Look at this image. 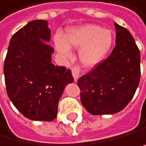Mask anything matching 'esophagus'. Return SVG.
Returning a JSON list of instances; mask_svg holds the SVG:
<instances>
[{"label": "esophagus", "mask_w": 146, "mask_h": 146, "mask_svg": "<svg viewBox=\"0 0 146 146\" xmlns=\"http://www.w3.org/2000/svg\"><path fill=\"white\" fill-rule=\"evenodd\" d=\"M79 74H80V68L78 66H75L72 68V76L75 79V81H77L79 78Z\"/></svg>", "instance_id": "1"}]
</instances>
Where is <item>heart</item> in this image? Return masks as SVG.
Listing matches in <instances>:
<instances>
[{"instance_id":"1","label":"heart","mask_w":146,"mask_h":146,"mask_svg":"<svg viewBox=\"0 0 146 146\" xmlns=\"http://www.w3.org/2000/svg\"><path fill=\"white\" fill-rule=\"evenodd\" d=\"M114 41L113 33L98 25H84L67 31L64 38L57 37L55 47L63 56H71L70 47L80 49L79 58L86 67H94L108 55Z\"/></svg>"}]
</instances>
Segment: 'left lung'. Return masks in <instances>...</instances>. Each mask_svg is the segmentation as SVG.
Masks as SVG:
<instances>
[{"label": "left lung", "mask_w": 146, "mask_h": 146, "mask_svg": "<svg viewBox=\"0 0 146 146\" xmlns=\"http://www.w3.org/2000/svg\"><path fill=\"white\" fill-rule=\"evenodd\" d=\"M115 47L110 56L78 80L80 100L91 115L118 113L140 82V51L125 28L115 22Z\"/></svg>", "instance_id": "obj_1"}]
</instances>
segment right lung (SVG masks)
I'll return each mask as SVG.
<instances>
[{
    "label": "right lung",
    "mask_w": 146,
    "mask_h": 146,
    "mask_svg": "<svg viewBox=\"0 0 146 146\" xmlns=\"http://www.w3.org/2000/svg\"><path fill=\"white\" fill-rule=\"evenodd\" d=\"M47 21H30L11 37L4 61L8 97L25 117L52 121L66 86L74 81L71 70L51 62Z\"/></svg>",
    "instance_id": "add662e5"
}]
</instances>
